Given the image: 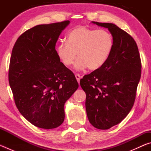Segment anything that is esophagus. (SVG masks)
<instances>
[{
    "label": "esophagus",
    "mask_w": 151,
    "mask_h": 151,
    "mask_svg": "<svg viewBox=\"0 0 151 151\" xmlns=\"http://www.w3.org/2000/svg\"><path fill=\"white\" fill-rule=\"evenodd\" d=\"M75 77H76V81H77L78 83H80V80H81V75H79V74H76V75H75Z\"/></svg>",
    "instance_id": "34e87169"
}]
</instances>
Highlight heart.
<instances>
[{
  "label": "heart",
  "instance_id": "1",
  "mask_svg": "<svg viewBox=\"0 0 151 151\" xmlns=\"http://www.w3.org/2000/svg\"><path fill=\"white\" fill-rule=\"evenodd\" d=\"M113 46V38L107 30L79 26L68 32L66 42L58 45L56 53L61 63L66 67L73 65L77 52L76 69L88 67L90 70H96L109 59Z\"/></svg>",
  "mask_w": 151,
  "mask_h": 151
}]
</instances>
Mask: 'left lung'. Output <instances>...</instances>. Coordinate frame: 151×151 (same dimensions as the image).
I'll return each instance as SVG.
<instances>
[{
  "label": "left lung",
  "instance_id": "1",
  "mask_svg": "<svg viewBox=\"0 0 151 151\" xmlns=\"http://www.w3.org/2000/svg\"><path fill=\"white\" fill-rule=\"evenodd\" d=\"M107 28L114 40L109 59L99 69L86 75L80 85L86 93V111L94 127L109 129L131 111L141 75V61L135 40L112 23L92 22Z\"/></svg>",
  "mask_w": 151,
  "mask_h": 151
}]
</instances>
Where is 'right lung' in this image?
Masks as SVG:
<instances>
[{
  "label": "right lung",
  "mask_w": 151,
  "mask_h": 151,
  "mask_svg": "<svg viewBox=\"0 0 151 151\" xmlns=\"http://www.w3.org/2000/svg\"><path fill=\"white\" fill-rule=\"evenodd\" d=\"M69 20L31 28L12 48L9 81L20 114L35 126L59 127L65 120V102L78 87L73 73L64 66L55 46Z\"/></svg>",
  "instance_id": "add662e5"
}]
</instances>
